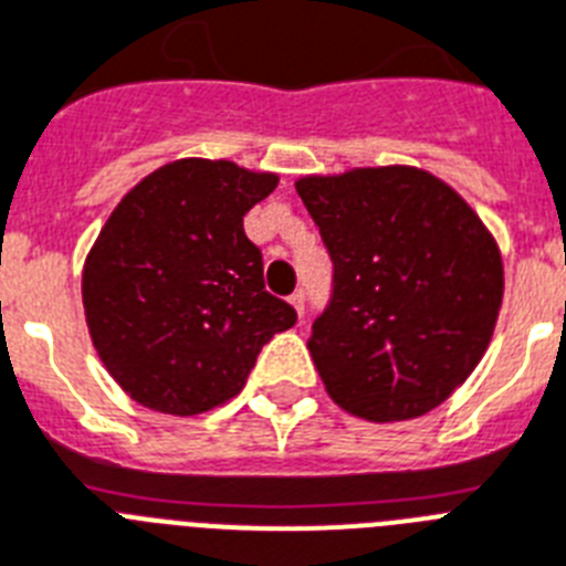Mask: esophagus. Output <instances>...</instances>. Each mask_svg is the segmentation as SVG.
Returning <instances> with one entry per match:
<instances>
[{
	"mask_svg": "<svg viewBox=\"0 0 566 566\" xmlns=\"http://www.w3.org/2000/svg\"><path fill=\"white\" fill-rule=\"evenodd\" d=\"M289 304L295 306V312H297V315H304V304H306V295H304V292H295V295L289 297Z\"/></svg>",
	"mask_w": 566,
	"mask_h": 566,
	"instance_id": "obj_1",
	"label": "esophagus"
}]
</instances>
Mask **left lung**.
Listing matches in <instances>:
<instances>
[{
	"mask_svg": "<svg viewBox=\"0 0 566 566\" xmlns=\"http://www.w3.org/2000/svg\"><path fill=\"white\" fill-rule=\"evenodd\" d=\"M333 260L306 342L327 395L374 423L441 406L470 377L503 304V256L453 187L415 166L295 184Z\"/></svg>",
	"mask_w": 566,
	"mask_h": 566,
	"instance_id": "left-lung-1",
	"label": "left lung"
}]
</instances>
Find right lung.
I'll return each mask as SVG.
<instances>
[{
	"instance_id": "obj_1",
	"label": "right lung",
	"mask_w": 566,
	"mask_h": 566,
	"mask_svg": "<svg viewBox=\"0 0 566 566\" xmlns=\"http://www.w3.org/2000/svg\"><path fill=\"white\" fill-rule=\"evenodd\" d=\"M277 175L175 160L122 198L84 262L90 338L130 400L201 415L237 397L262 345L297 321L265 292L245 212Z\"/></svg>"
}]
</instances>
